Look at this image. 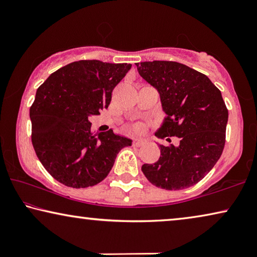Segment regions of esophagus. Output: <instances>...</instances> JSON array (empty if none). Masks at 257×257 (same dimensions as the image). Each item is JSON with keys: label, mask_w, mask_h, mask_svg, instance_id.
Returning a JSON list of instances; mask_svg holds the SVG:
<instances>
[{"label": "esophagus", "mask_w": 257, "mask_h": 257, "mask_svg": "<svg viewBox=\"0 0 257 257\" xmlns=\"http://www.w3.org/2000/svg\"><path fill=\"white\" fill-rule=\"evenodd\" d=\"M147 143V140L146 139H144V138H140V139H136L135 142H133V145L135 146H143V145H145V144Z\"/></svg>", "instance_id": "1"}]
</instances>
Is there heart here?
<instances>
[{
	"instance_id": "obj_1",
	"label": "heart",
	"mask_w": 257,
	"mask_h": 257,
	"mask_svg": "<svg viewBox=\"0 0 257 257\" xmlns=\"http://www.w3.org/2000/svg\"><path fill=\"white\" fill-rule=\"evenodd\" d=\"M139 130H140V127H137V131H139Z\"/></svg>"
}]
</instances>
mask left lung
<instances>
[{"instance_id": "obj_1", "label": "left lung", "mask_w": 257, "mask_h": 257, "mask_svg": "<svg viewBox=\"0 0 257 257\" xmlns=\"http://www.w3.org/2000/svg\"><path fill=\"white\" fill-rule=\"evenodd\" d=\"M139 75L156 87L166 113L158 138L178 137L179 145H159L160 158L144 164L151 184L179 191L198 184L222 154L228 110L221 91L203 73L170 61L136 63Z\"/></svg>"}]
</instances>
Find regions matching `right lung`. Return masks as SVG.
Returning a JSON list of instances; mask_svg holds the SVG:
<instances>
[{
  "label": "right lung",
  "instance_id": "right-lung-1",
  "mask_svg": "<svg viewBox=\"0 0 257 257\" xmlns=\"http://www.w3.org/2000/svg\"><path fill=\"white\" fill-rule=\"evenodd\" d=\"M131 64L78 61L58 69L37 89L30 107L31 142L45 170L61 184L85 188L104 180L132 140L91 131V115L110 105Z\"/></svg>",
  "mask_w": 257,
  "mask_h": 257
}]
</instances>
